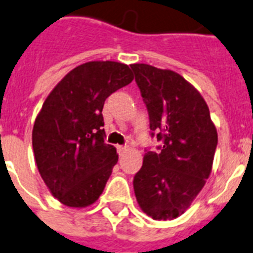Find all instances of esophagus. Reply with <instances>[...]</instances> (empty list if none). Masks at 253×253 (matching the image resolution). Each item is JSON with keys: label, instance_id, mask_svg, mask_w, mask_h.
I'll use <instances>...</instances> for the list:
<instances>
[{"label": "esophagus", "instance_id": "obj_1", "mask_svg": "<svg viewBox=\"0 0 253 253\" xmlns=\"http://www.w3.org/2000/svg\"><path fill=\"white\" fill-rule=\"evenodd\" d=\"M126 150H128V146H123V145H119V146H117V152H119V154H120V156L123 153H125Z\"/></svg>", "mask_w": 253, "mask_h": 253}]
</instances>
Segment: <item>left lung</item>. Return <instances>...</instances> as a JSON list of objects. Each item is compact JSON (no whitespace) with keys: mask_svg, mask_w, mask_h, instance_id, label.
<instances>
[{"mask_svg":"<svg viewBox=\"0 0 253 253\" xmlns=\"http://www.w3.org/2000/svg\"><path fill=\"white\" fill-rule=\"evenodd\" d=\"M130 67L148 108L150 134L162 141L157 152L145 150L134 194L146 215L175 219L210 175L218 133L205 99L179 74L144 63Z\"/></svg>","mask_w":253,"mask_h":253,"instance_id":"8db88e82","label":"left lung"}]
</instances>
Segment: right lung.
<instances>
[{"label":"right lung","instance_id":"1","mask_svg":"<svg viewBox=\"0 0 253 253\" xmlns=\"http://www.w3.org/2000/svg\"><path fill=\"white\" fill-rule=\"evenodd\" d=\"M119 62H88L70 71L47 96L33 128L39 174L54 197L68 207L99 199L119 156L105 144V99L133 80Z\"/></svg>","mask_w":253,"mask_h":253}]
</instances>
